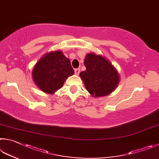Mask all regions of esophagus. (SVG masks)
Segmentation results:
<instances>
[{
	"label": "esophagus",
	"instance_id": "obj_1",
	"mask_svg": "<svg viewBox=\"0 0 159 159\" xmlns=\"http://www.w3.org/2000/svg\"><path fill=\"white\" fill-rule=\"evenodd\" d=\"M80 72V68H76L75 70V73L76 75H79Z\"/></svg>",
	"mask_w": 159,
	"mask_h": 159
}]
</instances>
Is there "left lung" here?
Listing matches in <instances>:
<instances>
[{
	"instance_id": "obj_1",
	"label": "left lung",
	"mask_w": 159,
	"mask_h": 159,
	"mask_svg": "<svg viewBox=\"0 0 159 159\" xmlns=\"http://www.w3.org/2000/svg\"><path fill=\"white\" fill-rule=\"evenodd\" d=\"M84 64L87 69L80 75L87 90L93 96H107L117 87L118 72L105 58L91 53L86 56Z\"/></svg>"
}]
</instances>
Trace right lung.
I'll list each match as a JSON object with an SVG mask.
<instances>
[{
  "instance_id": "right-lung-1",
  "label": "right lung",
  "mask_w": 159,
  "mask_h": 159,
  "mask_svg": "<svg viewBox=\"0 0 159 159\" xmlns=\"http://www.w3.org/2000/svg\"><path fill=\"white\" fill-rule=\"evenodd\" d=\"M74 74L70 61L61 51L51 52L36 63L32 76L36 85L47 93L59 89L65 80Z\"/></svg>"
}]
</instances>
